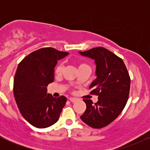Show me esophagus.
Segmentation results:
<instances>
[{
    "mask_svg": "<svg viewBox=\"0 0 150 150\" xmlns=\"http://www.w3.org/2000/svg\"><path fill=\"white\" fill-rule=\"evenodd\" d=\"M69 100L71 101V102H75V101H77V99L76 98H74V97H70Z\"/></svg>",
    "mask_w": 150,
    "mask_h": 150,
    "instance_id": "1",
    "label": "esophagus"
}]
</instances>
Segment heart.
I'll use <instances>...</instances> for the list:
<instances>
[{"instance_id": "b5f03b06", "label": "heart", "mask_w": 150, "mask_h": 150, "mask_svg": "<svg viewBox=\"0 0 150 150\" xmlns=\"http://www.w3.org/2000/svg\"><path fill=\"white\" fill-rule=\"evenodd\" d=\"M77 66H78V69H82V68H89V65L87 64V63H84V62H79L77 63ZM63 64L62 63H59L57 66H56V70H55V73H56L57 75H60L62 73V70H63Z\"/></svg>"}]
</instances>
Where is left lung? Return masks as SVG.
Listing matches in <instances>:
<instances>
[{
	"label": "left lung",
	"instance_id": "left-lung-1",
	"mask_svg": "<svg viewBox=\"0 0 150 150\" xmlns=\"http://www.w3.org/2000/svg\"><path fill=\"white\" fill-rule=\"evenodd\" d=\"M94 60L97 78L92 82L90 93L98 101L83 99L87 108L81 120L93 128H101L113 122L124 108L129 97L130 78L124 62L104 47L79 52Z\"/></svg>",
	"mask_w": 150,
	"mask_h": 150
}]
</instances>
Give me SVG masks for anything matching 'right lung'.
<instances>
[{
	"label": "right lung",
	"instance_id": "obj_1",
	"mask_svg": "<svg viewBox=\"0 0 150 150\" xmlns=\"http://www.w3.org/2000/svg\"><path fill=\"white\" fill-rule=\"evenodd\" d=\"M68 52L43 48L27 56L19 63L14 78L13 92L18 107L28 123L45 128L58 121L67 99L53 97L47 93L48 85L54 80V68Z\"/></svg>",
	"mask_w": 150,
	"mask_h": 150
}]
</instances>
